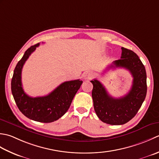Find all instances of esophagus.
<instances>
[{
	"label": "esophagus",
	"mask_w": 159,
	"mask_h": 159,
	"mask_svg": "<svg viewBox=\"0 0 159 159\" xmlns=\"http://www.w3.org/2000/svg\"><path fill=\"white\" fill-rule=\"evenodd\" d=\"M94 76L93 74L90 72H87L84 75V77L85 80H90Z\"/></svg>",
	"instance_id": "esophagus-1"
}]
</instances>
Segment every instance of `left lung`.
Instances as JSON below:
<instances>
[{
    "instance_id": "8db88e82",
    "label": "left lung",
    "mask_w": 159,
    "mask_h": 159,
    "mask_svg": "<svg viewBox=\"0 0 159 159\" xmlns=\"http://www.w3.org/2000/svg\"><path fill=\"white\" fill-rule=\"evenodd\" d=\"M121 59L113 61L110 68H124L133 77L131 89L124 97L114 98L98 80L90 81L93 89L94 109L102 121L111 125H123L134 117L147 93V75L145 66L133 51L121 47Z\"/></svg>"
}]
</instances>
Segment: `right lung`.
Returning a JSON list of instances; mask_svg holds the SVG:
<instances>
[{"instance_id": "add662e5", "label": "right lung", "mask_w": 159, "mask_h": 159, "mask_svg": "<svg viewBox=\"0 0 159 159\" xmlns=\"http://www.w3.org/2000/svg\"><path fill=\"white\" fill-rule=\"evenodd\" d=\"M40 44L31 46L16 64L11 79V93L18 109L32 120L51 123L57 120L69 110L73 98L80 88V80L63 82L48 95L31 98L24 91L22 86L21 73L25 61Z\"/></svg>"}]
</instances>
